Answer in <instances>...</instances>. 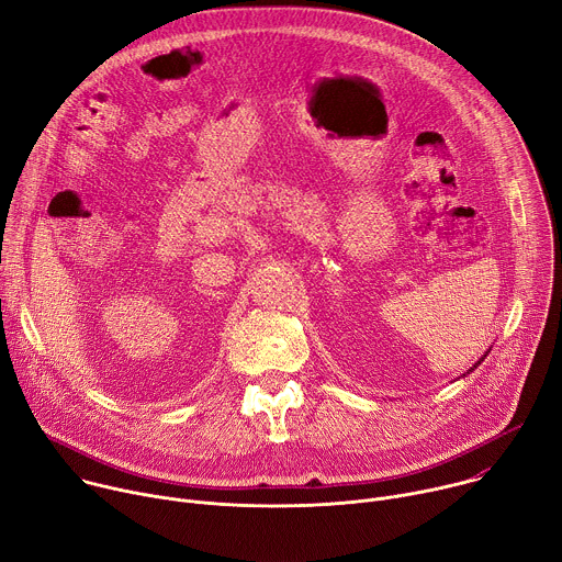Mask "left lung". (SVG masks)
Listing matches in <instances>:
<instances>
[{
  "label": "left lung",
  "instance_id": "1",
  "mask_svg": "<svg viewBox=\"0 0 562 562\" xmlns=\"http://www.w3.org/2000/svg\"><path fill=\"white\" fill-rule=\"evenodd\" d=\"M487 353H490V351H487ZM487 353H485V356H483V358H480V360H477V362H475V364H473V367H471V369H469V371H473V369H475V367H477V364H480V362H483V360H485V358H487ZM469 371H467V373H469ZM462 375H464V373H462Z\"/></svg>",
  "mask_w": 562,
  "mask_h": 562
}]
</instances>
